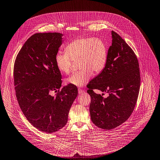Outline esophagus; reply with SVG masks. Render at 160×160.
Wrapping results in <instances>:
<instances>
[{
	"label": "esophagus",
	"instance_id": "obj_1",
	"mask_svg": "<svg viewBox=\"0 0 160 160\" xmlns=\"http://www.w3.org/2000/svg\"><path fill=\"white\" fill-rule=\"evenodd\" d=\"M85 91L83 90H82V89H81V88H80V89H78V93H80V94H82V93H83Z\"/></svg>",
	"mask_w": 160,
	"mask_h": 160
}]
</instances>
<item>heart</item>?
Masks as SVG:
<instances>
[{
	"label": "heart",
	"instance_id": "b5f03b06",
	"mask_svg": "<svg viewBox=\"0 0 160 160\" xmlns=\"http://www.w3.org/2000/svg\"><path fill=\"white\" fill-rule=\"evenodd\" d=\"M65 52H58L55 57L58 69L64 74L71 72L73 62L78 61L80 71L66 80L68 84L82 87L92 78L93 73H100L108 61V47L103 40L98 37L78 38L70 42Z\"/></svg>",
	"mask_w": 160,
	"mask_h": 160
}]
</instances>
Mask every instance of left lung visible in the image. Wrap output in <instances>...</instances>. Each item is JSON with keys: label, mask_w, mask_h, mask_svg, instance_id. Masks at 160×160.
Returning a JSON list of instances; mask_svg holds the SVG:
<instances>
[{"label": "left lung", "mask_w": 160, "mask_h": 160, "mask_svg": "<svg viewBox=\"0 0 160 160\" xmlns=\"http://www.w3.org/2000/svg\"><path fill=\"white\" fill-rule=\"evenodd\" d=\"M112 43L103 70L87 85L92 122L104 130L113 129L128 119L135 107L141 83L138 58L132 48L112 31ZM107 92L103 98L93 89Z\"/></svg>", "instance_id": "1"}]
</instances>
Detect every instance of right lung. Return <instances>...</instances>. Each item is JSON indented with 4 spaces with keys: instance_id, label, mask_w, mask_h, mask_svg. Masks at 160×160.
<instances>
[{
    "instance_id": "obj_1",
    "label": "right lung",
    "mask_w": 160,
    "mask_h": 160,
    "mask_svg": "<svg viewBox=\"0 0 160 160\" xmlns=\"http://www.w3.org/2000/svg\"><path fill=\"white\" fill-rule=\"evenodd\" d=\"M60 33H37L25 42L13 66L15 95L27 120L40 131L51 133L67 123L77 87H61L62 75L55 55L62 44ZM52 92L56 94L51 95Z\"/></svg>"
}]
</instances>
